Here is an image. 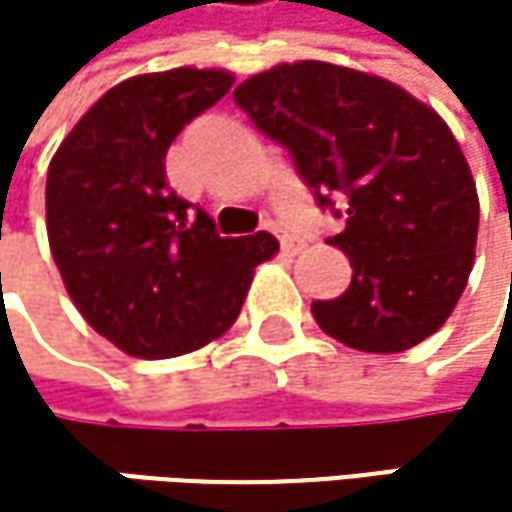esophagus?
Segmentation results:
<instances>
[{
  "instance_id": "obj_1",
  "label": "esophagus",
  "mask_w": 512,
  "mask_h": 512,
  "mask_svg": "<svg viewBox=\"0 0 512 512\" xmlns=\"http://www.w3.org/2000/svg\"><path fill=\"white\" fill-rule=\"evenodd\" d=\"M263 228H266L269 234H275V237H278V243H281V249H284L287 255L299 252V246H302V243H299V240H296L293 234H287V231H284V228H281L278 222H266Z\"/></svg>"
}]
</instances>
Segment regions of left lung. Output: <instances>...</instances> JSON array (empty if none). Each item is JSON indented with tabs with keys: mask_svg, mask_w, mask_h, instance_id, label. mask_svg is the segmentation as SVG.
<instances>
[{
	"mask_svg": "<svg viewBox=\"0 0 512 512\" xmlns=\"http://www.w3.org/2000/svg\"><path fill=\"white\" fill-rule=\"evenodd\" d=\"M237 106L278 142L350 257L338 299L311 302L326 335L361 353H403L451 317L477 243V189L448 124L388 79L278 64L237 85ZM345 213H340V207Z\"/></svg>",
	"mask_w": 512,
	"mask_h": 512,
	"instance_id": "left-lung-1",
	"label": "left lung"
}]
</instances>
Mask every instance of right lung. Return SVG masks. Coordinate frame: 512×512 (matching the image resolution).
<instances>
[{
	"label": "right lung",
	"instance_id": "obj_1",
	"mask_svg": "<svg viewBox=\"0 0 512 512\" xmlns=\"http://www.w3.org/2000/svg\"><path fill=\"white\" fill-rule=\"evenodd\" d=\"M234 76L177 67L109 88L70 130L47 174V234L64 287L94 332L136 358L192 353L228 332L272 234L219 237L165 183L177 133Z\"/></svg>",
	"mask_w": 512,
	"mask_h": 512
}]
</instances>
